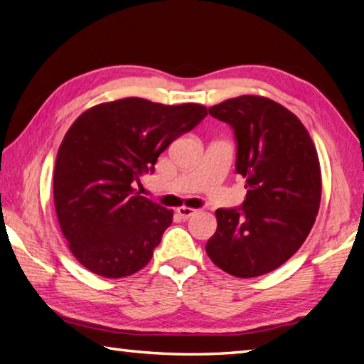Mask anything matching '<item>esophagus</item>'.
Returning a JSON list of instances; mask_svg holds the SVG:
<instances>
[{
  "label": "esophagus",
  "mask_w": 364,
  "mask_h": 364,
  "mask_svg": "<svg viewBox=\"0 0 364 364\" xmlns=\"http://www.w3.org/2000/svg\"><path fill=\"white\" fill-rule=\"evenodd\" d=\"M176 213L180 215L183 220H188V218H191V216L197 213V210L196 208H191V207H178L176 208Z\"/></svg>",
  "instance_id": "34e87169"
}]
</instances>
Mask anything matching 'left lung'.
<instances>
[{
	"mask_svg": "<svg viewBox=\"0 0 364 364\" xmlns=\"http://www.w3.org/2000/svg\"><path fill=\"white\" fill-rule=\"evenodd\" d=\"M208 113L237 140V173L247 180L239 210L218 208L205 250L234 277L253 279L280 267L306 242L321 200L316 148L299 117L261 95H242Z\"/></svg>",
	"mask_w": 364,
	"mask_h": 364,
	"instance_id": "8db88e82",
	"label": "left lung"
}]
</instances>
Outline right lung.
<instances>
[{"instance_id": "1", "label": "right lung", "mask_w": 364, "mask_h": 364, "mask_svg": "<svg viewBox=\"0 0 364 364\" xmlns=\"http://www.w3.org/2000/svg\"><path fill=\"white\" fill-rule=\"evenodd\" d=\"M207 116L199 103L162 105L129 97L95 105L65 134L54 168V203L77 262L122 279L153 257L173 210L135 193L168 144Z\"/></svg>"}]
</instances>
